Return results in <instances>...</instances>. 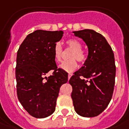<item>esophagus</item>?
Masks as SVG:
<instances>
[{
    "instance_id": "obj_1",
    "label": "esophagus",
    "mask_w": 129,
    "mask_h": 129,
    "mask_svg": "<svg viewBox=\"0 0 129 129\" xmlns=\"http://www.w3.org/2000/svg\"><path fill=\"white\" fill-rule=\"evenodd\" d=\"M72 76V74H70V73L68 74V79H70V78H71Z\"/></svg>"
}]
</instances>
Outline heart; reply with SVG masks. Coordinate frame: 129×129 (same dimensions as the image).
I'll list each match as a JSON object with an SVG mask.
<instances>
[{"label":"heart","mask_w":129,"mask_h":129,"mask_svg":"<svg viewBox=\"0 0 129 129\" xmlns=\"http://www.w3.org/2000/svg\"><path fill=\"white\" fill-rule=\"evenodd\" d=\"M67 46L70 49H72V51L69 55V58L70 59L65 61L61 63V64L59 66V68L62 69L63 70L66 72H73L77 68L78 63H83L86 59V52L83 49H81L82 45L79 41L74 39V38H70L67 40L66 42ZM54 57L57 62H59L61 61L63 53V49L61 45L59 43H57L54 47Z\"/></svg>","instance_id":"1"}]
</instances>
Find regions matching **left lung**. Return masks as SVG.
Here are the masks:
<instances>
[{
    "instance_id": "8db88e82",
    "label": "left lung",
    "mask_w": 129,
    "mask_h": 129,
    "mask_svg": "<svg viewBox=\"0 0 129 129\" xmlns=\"http://www.w3.org/2000/svg\"><path fill=\"white\" fill-rule=\"evenodd\" d=\"M88 49L84 65L74 73L69 83L76 112L83 117L97 116L110 104L114 88V55L106 38L93 29L74 32Z\"/></svg>"
}]
</instances>
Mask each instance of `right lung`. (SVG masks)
<instances>
[{"mask_svg": "<svg viewBox=\"0 0 129 129\" xmlns=\"http://www.w3.org/2000/svg\"><path fill=\"white\" fill-rule=\"evenodd\" d=\"M62 31L36 30L26 36L17 54V95L27 113L37 118L49 116L55 110L61 86L68 74L57 68L54 47L62 38ZM52 75H45L49 71Z\"/></svg>", "mask_w": 129, "mask_h": 129, "instance_id": "add662e5", "label": "right lung"}]
</instances>
